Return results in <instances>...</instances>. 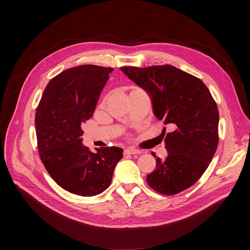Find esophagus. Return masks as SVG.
I'll use <instances>...</instances> for the list:
<instances>
[{"label":"esophagus","instance_id":"obj_1","mask_svg":"<svg viewBox=\"0 0 250 250\" xmlns=\"http://www.w3.org/2000/svg\"><path fill=\"white\" fill-rule=\"evenodd\" d=\"M124 153L125 154H138V153H141V151L136 148H126V149H125Z\"/></svg>","mask_w":250,"mask_h":250}]
</instances>
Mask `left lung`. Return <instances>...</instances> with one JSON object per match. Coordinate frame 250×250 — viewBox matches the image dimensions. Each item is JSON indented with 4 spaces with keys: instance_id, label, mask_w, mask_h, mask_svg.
I'll list each match as a JSON object with an SVG mask.
<instances>
[{
    "instance_id": "8db88e82",
    "label": "left lung",
    "mask_w": 250,
    "mask_h": 250,
    "mask_svg": "<svg viewBox=\"0 0 250 250\" xmlns=\"http://www.w3.org/2000/svg\"><path fill=\"white\" fill-rule=\"evenodd\" d=\"M123 72L152 99L153 112L172 131L164 139L168 156L156 157L147 184L171 196L194 185L209 165L219 145V110L203 81L172 65L124 66Z\"/></svg>"
}]
</instances>
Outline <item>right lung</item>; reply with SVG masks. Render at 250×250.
Masks as SVG:
<instances>
[{"mask_svg": "<svg viewBox=\"0 0 250 250\" xmlns=\"http://www.w3.org/2000/svg\"><path fill=\"white\" fill-rule=\"evenodd\" d=\"M112 67L92 64L69 68L47 84L35 113L40 157L52 179L64 190L92 197L111 184L123 149L92 152L82 145L81 125L92 118Z\"/></svg>", "mask_w": 250, "mask_h": 250, "instance_id": "obj_1", "label": "right lung"}]
</instances>
